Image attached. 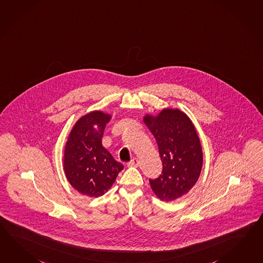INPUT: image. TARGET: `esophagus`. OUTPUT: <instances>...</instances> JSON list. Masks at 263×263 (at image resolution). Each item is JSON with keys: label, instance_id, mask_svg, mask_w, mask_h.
Masks as SVG:
<instances>
[{"label": "esophagus", "instance_id": "esophagus-1", "mask_svg": "<svg viewBox=\"0 0 263 263\" xmlns=\"http://www.w3.org/2000/svg\"><path fill=\"white\" fill-rule=\"evenodd\" d=\"M139 163H140V161H139V159L138 158H134L130 162L128 163L129 167H138L139 166Z\"/></svg>", "mask_w": 263, "mask_h": 263}]
</instances>
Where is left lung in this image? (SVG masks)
I'll return each mask as SVG.
<instances>
[{
	"instance_id": "left-lung-1",
	"label": "left lung",
	"mask_w": 263,
	"mask_h": 263,
	"mask_svg": "<svg viewBox=\"0 0 263 263\" xmlns=\"http://www.w3.org/2000/svg\"><path fill=\"white\" fill-rule=\"evenodd\" d=\"M144 123L158 142L163 165L161 175L149 179L152 191L162 201H174L195 185L203 165V153L196 130L185 113L167 108Z\"/></svg>"
}]
</instances>
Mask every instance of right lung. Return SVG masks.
Returning a JSON list of instances; mask_svg holds the SVG:
<instances>
[{"instance_id": "1", "label": "right lung", "mask_w": 263, "mask_h": 263, "mask_svg": "<svg viewBox=\"0 0 263 263\" xmlns=\"http://www.w3.org/2000/svg\"><path fill=\"white\" fill-rule=\"evenodd\" d=\"M110 116L90 112L76 123L65 147L64 171L70 185L90 197L105 194L116 180L123 164L117 162L102 145Z\"/></svg>"}]
</instances>
